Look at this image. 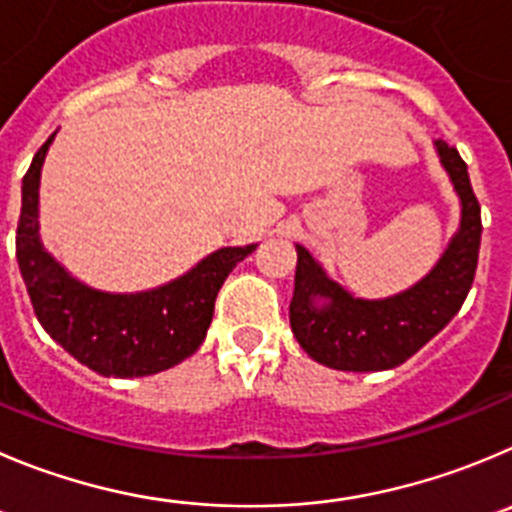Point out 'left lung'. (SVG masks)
<instances>
[{
	"instance_id": "obj_1",
	"label": "left lung",
	"mask_w": 512,
	"mask_h": 512,
	"mask_svg": "<svg viewBox=\"0 0 512 512\" xmlns=\"http://www.w3.org/2000/svg\"><path fill=\"white\" fill-rule=\"evenodd\" d=\"M437 151L462 199V222L452 245L422 283L386 300L351 298L298 245L290 326L303 351L318 364L338 371L394 369L432 341L465 303L480 255V202L460 151L442 138ZM318 299L324 303L318 304Z\"/></svg>"
}]
</instances>
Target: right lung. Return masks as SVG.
<instances>
[{
  "mask_svg": "<svg viewBox=\"0 0 512 512\" xmlns=\"http://www.w3.org/2000/svg\"><path fill=\"white\" fill-rule=\"evenodd\" d=\"M40 146L22 179L17 222V262L37 321L80 364L100 376H148L181 364L202 346L214 300L237 262L255 245L224 247L184 278L138 295H108L73 280L40 245L37 186L47 146Z\"/></svg>",
  "mask_w": 512,
  "mask_h": 512,
  "instance_id": "right-lung-1",
  "label": "right lung"
}]
</instances>
